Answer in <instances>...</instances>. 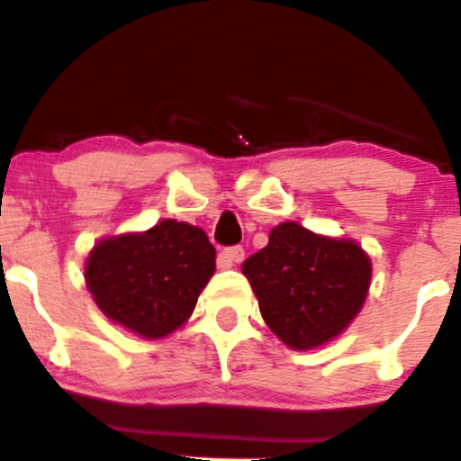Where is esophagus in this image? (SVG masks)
<instances>
[{
    "instance_id": "34e87169",
    "label": "esophagus",
    "mask_w": 461,
    "mask_h": 461,
    "mask_svg": "<svg viewBox=\"0 0 461 461\" xmlns=\"http://www.w3.org/2000/svg\"><path fill=\"white\" fill-rule=\"evenodd\" d=\"M242 258H245V249L240 245L227 247V249H222L219 254V267L221 269H230L234 262H242Z\"/></svg>"
}]
</instances>
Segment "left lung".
I'll return each mask as SVG.
<instances>
[{
  "instance_id": "1",
  "label": "left lung",
  "mask_w": 461,
  "mask_h": 461,
  "mask_svg": "<svg viewBox=\"0 0 461 461\" xmlns=\"http://www.w3.org/2000/svg\"><path fill=\"white\" fill-rule=\"evenodd\" d=\"M262 320L288 348L308 350L350 323L370 288V258L352 240L317 236L297 222L273 227L269 245L242 262Z\"/></svg>"
}]
</instances>
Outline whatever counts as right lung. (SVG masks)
<instances>
[{
  "label": "right lung",
  "mask_w": 461,
  "mask_h": 461,
  "mask_svg": "<svg viewBox=\"0 0 461 461\" xmlns=\"http://www.w3.org/2000/svg\"><path fill=\"white\" fill-rule=\"evenodd\" d=\"M214 260L216 251L203 230L161 221L144 234L95 245L85 280L109 320L146 339H159L192 315L216 269Z\"/></svg>",
  "instance_id": "right-lung-1"
}]
</instances>
